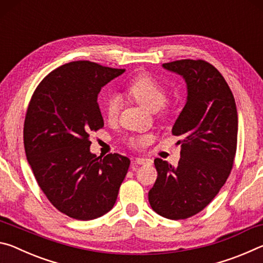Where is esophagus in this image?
I'll return each instance as SVG.
<instances>
[{
    "label": "esophagus",
    "instance_id": "obj_1",
    "mask_svg": "<svg viewBox=\"0 0 263 263\" xmlns=\"http://www.w3.org/2000/svg\"><path fill=\"white\" fill-rule=\"evenodd\" d=\"M135 162L137 164H144V166H146V164H152L153 161L148 158H136Z\"/></svg>",
    "mask_w": 263,
    "mask_h": 263
}]
</instances>
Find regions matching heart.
<instances>
[{"label": "heart", "instance_id": "obj_1", "mask_svg": "<svg viewBox=\"0 0 263 263\" xmlns=\"http://www.w3.org/2000/svg\"><path fill=\"white\" fill-rule=\"evenodd\" d=\"M125 94L149 111H158L167 103L168 94L166 88L148 74L138 75L127 83ZM119 100L110 97L105 103V115L109 121L117 118L119 112ZM149 137L146 135H135L126 138V144L132 148H142L147 144Z\"/></svg>", "mask_w": 263, "mask_h": 263}]
</instances>
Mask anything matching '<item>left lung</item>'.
Returning <instances> with one entry per match:
<instances>
[{
  "mask_svg": "<svg viewBox=\"0 0 263 263\" xmlns=\"http://www.w3.org/2000/svg\"><path fill=\"white\" fill-rule=\"evenodd\" d=\"M183 77L188 97L172 133L181 137L176 167L157 158V181L148 201L158 215L186 219L208 206L232 171L238 138V114L232 91L218 69L204 60L163 64Z\"/></svg>",
  "mask_w": 263,
  "mask_h": 263,
  "instance_id": "left-lung-1",
  "label": "left lung"
}]
</instances>
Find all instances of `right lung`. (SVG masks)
Instances as JSON below:
<instances>
[{"label": "right lung", "instance_id": "obj_1", "mask_svg": "<svg viewBox=\"0 0 263 263\" xmlns=\"http://www.w3.org/2000/svg\"><path fill=\"white\" fill-rule=\"evenodd\" d=\"M125 69L73 61L35 88L24 121V148L33 175L57 210L91 220L114 208L130 159L90 153L91 132L104 126L97 95Z\"/></svg>", "mask_w": 263, "mask_h": 263}]
</instances>
